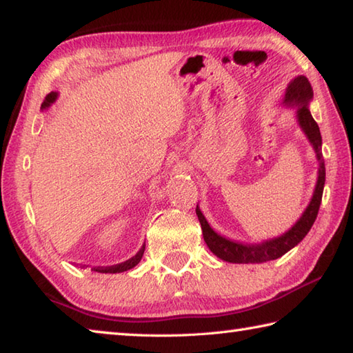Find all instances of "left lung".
<instances>
[{
  "label": "left lung",
  "mask_w": 353,
  "mask_h": 353,
  "mask_svg": "<svg viewBox=\"0 0 353 353\" xmlns=\"http://www.w3.org/2000/svg\"><path fill=\"white\" fill-rule=\"evenodd\" d=\"M312 99L313 89L310 86V81L307 80V77L304 75L294 77V79L288 83L283 99L284 106H296L298 125L305 134V137L309 139L312 148L315 150L318 160V179L309 205H307L304 213L301 214L296 223H294L288 232L278 236V238L268 239L261 243H241L217 234L214 230L210 227V223L205 219V216L202 214V211L197 205L196 214L199 217V222H201L203 241L211 252H213L219 259L225 262H233V264H261V262L278 259L283 254H285L288 250L296 247L298 243L305 238V234L310 232L313 222H315L318 216L319 205H321L325 182V165L321 151V132H319L318 123L313 120L309 110Z\"/></svg>",
  "instance_id": "1"
}]
</instances>
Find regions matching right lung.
I'll list each match as a JSON object with an SVG mask.
<instances>
[{"label": "right lung", "instance_id": "1", "mask_svg": "<svg viewBox=\"0 0 353 353\" xmlns=\"http://www.w3.org/2000/svg\"><path fill=\"white\" fill-rule=\"evenodd\" d=\"M57 97H59V92H50L48 94V97L44 99L43 105H41V111L48 110V108H50V105L55 103ZM145 253V243L142 245V248L139 250V252L132 256V258H130L125 262H121V264H117V265H111V267H95L94 272H99V273H121V272H126V270H131L132 267H136L140 259H142V256Z\"/></svg>", "mask_w": 353, "mask_h": 353}]
</instances>
